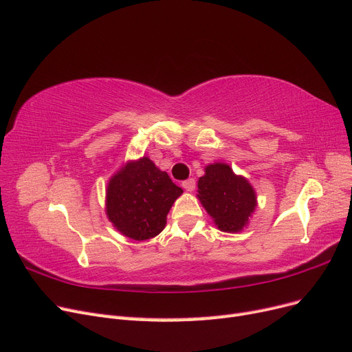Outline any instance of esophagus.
Segmentation results:
<instances>
[{"instance_id": "obj_1", "label": "esophagus", "mask_w": 352, "mask_h": 352, "mask_svg": "<svg viewBox=\"0 0 352 352\" xmlns=\"http://www.w3.org/2000/svg\"><path fill=\"white\" fill-rule=\"evenodd\" d=\"M182 186H184V189L188 190V192H192V190L195 189V179L185 180V182L182 184Z\"/></svg>"}]
</instances>
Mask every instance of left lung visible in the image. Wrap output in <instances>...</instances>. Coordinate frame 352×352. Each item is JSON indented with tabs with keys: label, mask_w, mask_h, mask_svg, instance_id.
Listing matches in <instances>:
<instances>
[{
	"label": "left lung",
	"mask_w": 352,
	"mask_h": 352,
	"mask_svg": "<svg viewBox=\"0 0 352 352\" xmlns=\"http://www.w3.org/2000/svg\"><path fill=\"white\" fill-rule=\"evenodd\" d=\"M198 179L197 197L217 229L242 232L257 208V194L247 177L236 175L226 163L206 166Z\"/></svg>",
	"instance_id": "obj_1"
}]
</instances>
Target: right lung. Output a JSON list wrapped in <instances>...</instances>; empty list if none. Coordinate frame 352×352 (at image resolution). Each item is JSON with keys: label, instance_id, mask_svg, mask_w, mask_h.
<instances>
[{"label": "right lung", "instance_id": "1", "mask_svg": "<svg viewBox=\"0 0 352 352\" xmlns=\"http://www.w3.org/2000/svg\"><path fill=\"white\" fill-rule=\"evenodd\" d=\"M184 194L150 158L124 163L105 188V214L122 235L133 241L157 236L166 228L173 202Z\"/></svg>", "mask_w": 352, "mask_h": 352}]
</instances>
